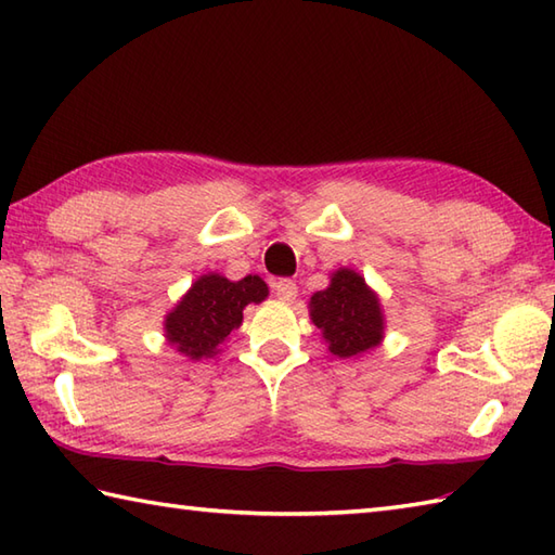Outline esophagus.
<instances>
[{
  "mask_svg": "<svg viewBox=\"0 0 555 555\" xmlns=\"http://www.w3.org/2000/svg\"><path fill=\"white\" fill-rule=\"evenodd\" d=\"M271 288H274V296L279 300H284V302L296 300V296H298L296 281H291V279H279V281H274V284H271Z\"/></svg>",
  "mask_w": 555,
  "mask_h": 555,
  "instance_id": "1",
  "label": "esophagus"
}]
</instances>
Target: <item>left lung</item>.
Listing matches in <instances>:
<instances>
[{
	"instance_id": "obj_1",
	"label": "left lung",
	"mask_w": 555,
	"mask_h": 555,
	"mask_svg": "<svg viewBox=\"0 0 555 555\" xmlns=\"http://www.w3.org/2000/svg\"><path fill=\"white\" fill-rule=\"evenodd\" d=\"M312 322L338 358H352L374 348L384 334L379 300L352 269H338L332 286L310 300Z\"/></svg>"
}]
</instances>
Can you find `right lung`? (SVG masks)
Listing matches in <instances>:
<instances>
[{"label":"right lung","mask_w":555,"mask_h":555,"mask_svg":"<svg viewBox=\"0 0 555 555\" xmlns=\"http://www.w3.org/2000/svg\"><path fill=\"white\" fill-rule=\"evenodd\" d=\"M267 284L259 276L229 281L219 274L197 279L176 310L167 314V338L191 360L211 358L219 344L243 322V308L267 298Z\"/></svg>","instance_id":"1"}]
</instances>
